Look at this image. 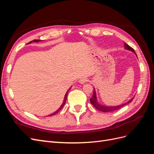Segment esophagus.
Instances as JSON below:
<instances>
[{
    "label": "esophagus",
    "instance_id": "34e87169",
    "mask_svg": "<svg viewBox=\"0 0 154 154\" xmlns=\"http://www.w3.org/2000/svg\"><path fill=\"white\" fill-rule=\"evenodd\" d=\"M87 81H88L87 78H82L80 79V80H79V82H80V83H82V84H83V83H85Z\"/></svg>",
    "mask_w": 154,
    "mask_h": 154
}]
</instances>
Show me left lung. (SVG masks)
Listing matches in <instances>:
<instances>
[{"label": "left lung", "mask_w": 154, "mask_h": 154, "mask_svg": "<svg viewBox=\"0 0 154 154\" xmlns=\"http://www.w3.org/2000/svg\"><path fill=\"white\" fill-rule=\"evenodd\" d=\"M124 44H125V48L126 49H128L130 51H133V52L135 53L134 49L130 47V45H128L127 44H126V43H124ZM133 99L134 98L129 100L127 102V103H125L124 104H122V105H118V106H107L101 105H100V104H99L98 103H97V99H96V91H95V89L94 88V91H93V94H92V96L91 97L90 101H91V103L93 105V106H94L96 109H97L98 110H100L101 112H113V111H115V110H117L119 109L120 108H122V107H123V106H125V105H126L127 104L129 103L130 102H131L133 100Z\"/></svg>", "instance_id": "left-lung-1"}]
</instances>
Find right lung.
<instances>
[{"mask_svg": "<svg viewBox=\"0 0 154 154\" xmlns=\"http://www.w3.org/2000/svg\"><path fill=\"white\" fill-rule=\"evenodd\" d=\"M39 41H40V40H33L32 41H31L30 42H29V43H31V42H39ZM70 88H69V90L67 91V92H66V95H65V97H64V100H63V103H62V105H61V106L60 107V108L56 111V112H54V113H53V114H50V115H49L48 116H54V115H55V114H57L58 112H59V111L61 110L62 109V107L64 106V105H65V103H66V100H67V93H68V92H69V91L70 90Z\"/></svg>", "mask_w": 154, "mask_h": 154, "instance_id": "right-lung-1", "label": "right lung"}]
</instances>
